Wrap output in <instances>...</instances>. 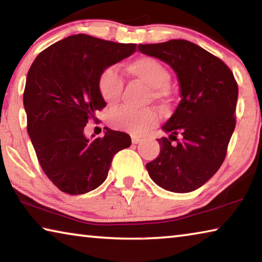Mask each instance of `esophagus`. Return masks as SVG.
I'll return each mask as SVG.
<instances>
[{
	"mask_svg": "<svg viewBox=\"0 0 262 262\" xmlns=\"http://www.w3.org/2000/svg\"><path fill=\"white\" fill-rule=\"evenodd\" d=\"M141 141H142V139H140V137H136V136H133V137H132V143H133V144L140 143Z\"/></svg>",
	"mask_w": 262,
	"mask_h": 262,
	"instance_id": "1",
	"label": "esophagus"
}]
</instances>
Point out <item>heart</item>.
Returning a JSON list of instances; mask_svg holds the SVG:
<instances>
[{"label": "heart", "instance_id": "obj_1", "mask_svg": "<svg viewBox=\"0 0 262 262\" xmlns=\"http://www.w3.org/2000/svg\"><path fill=\"white\" fill-rule=\"evenodd\" d=\"M127 74L151 88L154 98L165 101L168 98L167 84L170 74L158 60L151 56L136 57L125 66ZM99 95L107 105L117 104L120 99L123 82L114 67L105 68L97 79ZM159 117L152 108L130 110L115 108L108 114V123L115 129L132 133L134 135L144 134L157 125Z\"/></svg>", "mask_w": 262, "mask_h": 262}]
</instances>
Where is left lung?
Wrapping results in <instances>:
<instances>
[{
    "instance_id": "obj_1",
    "label": "left lung",
    "mask_w": 262,
    "mask_h": 262,
    "mask_svg": "<svg viewBox=\"0 0 262 262\" xmlns=\"http://www.w3.org/2000/svg\"><path fill=\"white\" fill-rule=\"evenodd\" d=\"M139 51L174 70L181 100L163 126L159 156L145 167L162 188L188 193L206 184L227 156L236 127L238 85L227 64L184 39L139 45Z\"/></svg>"
}]
</instances>
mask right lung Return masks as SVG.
<instances>
[{
    "label": "right lung",
    "mask_w": 262,
    "mask_h": 262,
    "mask_svg": "<svg viewBox=\"0 0 262 262\" xmlns=\"http://www.w3.org/2000/svg\"><path fill=\"white\" fill-rule=\"evenodd\" d=\"M135 51L136 43L75 34L43 50L30 67L23 97L28 133L42 171L62 192L98 187L114 155L132 144L129 135L110 128L104 137L89 140L84 127L106 106L99 74Z\"/></svg>",
    "instance_id": "obj_1"
}]
</instances>
